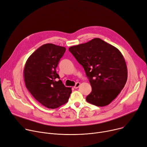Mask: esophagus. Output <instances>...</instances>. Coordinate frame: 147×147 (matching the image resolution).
<instances>
[{
    "label": "esophagus",
    "instance_id": "34e87169",
    "mask_svg": "<svg viewBox=\"0 0 147 147\" xmlns=\"http://www.w3.org/2000/svg\"><path fill=\"white\" fill-rule=\"evenodd\" d=\"M80 85V84L79 82H77V83L75 84V86H74V88H75V89L78 88L79 87Z\"/></svg>",
    "mask_w": 147,
    "mask_h": 147
}]
</instances>
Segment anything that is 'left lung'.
Returning <instances> with one entry per match:
<instances>
[{
    "label": "left lung",
    "mask_w": 147,
    "mask_h": 147,
    "mask_svg": "<svg viewBox=\"0 0 147 147\" xmlns=\"http://www.w3.org/2000/svg\"><path fill=\"white\" fill-rule=\"evenodd\" d=\"M84 67L92 90L86 101L96 106L109 105L127 80L125 59L117 48L99 38L69 48Z\"/></svg>",
    "instance_id": "left-lung-1"
}]
</instances>
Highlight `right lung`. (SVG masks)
<instances>
[{"instance_id":"obj_1","label":"right lung","mask_w":147,"mask_h":147,"mask_svg":"<svg viewBox=\"0 0 147 147\" xmlns=\"http://www.w3.org/2000/svg\"><path fill=\"white\" fill-rule=\"evenodd\" d=\"M66 48L53 44H44L27 60L24 69L26 87L34 98L48 109L68 102L72 92L65 86L56 68Z\"/></svg>"}]
</instances>
